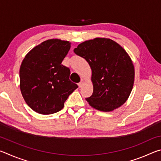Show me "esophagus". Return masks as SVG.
<instances>
[{"label": "esophagus", "instance_id": "1", "mask_svg": "<svg viewBox=\"0 0 161 161\" xmlns=\"http://www.w3.org/2000/svg\"><path fill=\"white\" fill-rule=\"evenodd\" d=\"M83 84H84V81H83V80H81L80 82L78 84V86H80V87H81V86H83Z\"/></svg>", "mask_w": 161, "mask_h": 161}]
</instances>
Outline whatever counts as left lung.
Masks as SVG:
<instances>
[{
  "mask_svg": "<svg viewBox=\"0 0 161 161\" xmlns=\"http://www.w3.org/2000/svg\"><path fill=\"white\" fill-rule=\"evenodd\" d=\"M92 69L93 94L87 102L105 112L119 108L126 102L134 83L133 62L126 50L109 38L86 40L75 48Z\"/></svg>",
  "mask_w": 161,
  "mask_h": 161,
  "instance_id": "obj_1",
  "label": "left lung"
}]
</instances>
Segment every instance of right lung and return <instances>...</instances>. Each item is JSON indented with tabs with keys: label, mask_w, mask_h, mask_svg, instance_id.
Returning a JSON list of instances; mask_svg holds the SVG:
<instances>
[{
	"label": "right lung",
	"mask_w": 161,
	"mask_h": 161,
	"mask_svg": "<svg viewBox=\"0 0 161 161\" xmlns=\"http://www.w3.org/2000/svg\"><path fill=\"white\" fill-rule=\"evenodd\" d=\"M71 42L50 39L26 54L20 68V88L25 102L40 114L62 109L68 97L77 88L69 80L70 70L62 64Z\"/></svg>",
	"instance_id": "1"
}]
</instances>
